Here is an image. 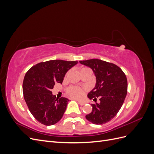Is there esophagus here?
Listing matches in <instances>:
<instances>
[{
    "label": "esophagus",
    "mask_w": 154,
    "mask_h": 154,
    "mask_svg": "<svg viewBox=\"0 0 154 154\" xmlns=\"http://www.w3.org/2000/svg\"><path fill=\"white\" fill-rule=\"evenodd\" d=\"M78 104L79 105H85V102H83V101H78Z\"/></svg>",
    "instance_id": "obj_1"
}]
</instances>
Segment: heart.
Wrapping results in <instances>:
<instances>
[{
	"label": "heart",
	"instance_id": "heart-1",
	"mask_svg": "<svg viewBox=\"0 0 154 154\" xmlns=\"http://www.w3.org/2000/svg\"><path fill=\"white\" fill-rule=\"evenodd\" d=\"M83 69H86V68H83ZM68 94L70 96H71L72 97H74V98H81V97L83 96V91L82 89L81 88L78 87H71L68 88L67 91Z\"/></svg>",
	"mask_w": 154,
	"mask_h": 154
}]
</instances>
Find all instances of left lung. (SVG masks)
<instances>
[{
	"mask_svg": "<svg viewBox=\"0 0 154 154\" xmlns=\"http://www.w3.org/2000/svg\"><path fill=\"white\" fill-rule=\"evenodd\" d=\"M80 63L90 67L96 76V85L87 97L94 101L99 97L100 101L92 104V110L85 118L95 125L109 122L118 114L127 96V77L116 65L101 60L91 59Z\"/></svg>",
	"mask_w": 154,
	"mask_h": 154,
	"instance_id": "8db88e82",
	"label": "left lung"
}]
</instances>
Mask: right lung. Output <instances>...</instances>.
Instances as JSON below:
<instances>
[{"label": "right lung", "instance_id": "right-lung-1", "mask_svg": "<svg viewBox=\"0 0 154 154\" xmlns=\"http://www.w3.org/2000/svg\"><path fill=\"white\" fill-rule=\"evenodd\" d=\"M77 61L53 60L32 66L26 74L22 91L26 103L34 118L42 124L53 125L58 122L69 100L53 95L55 83H62L63 78Z\"/></svg>", "mask_w": 154, "mask_h": 154}]
</instances>
